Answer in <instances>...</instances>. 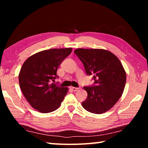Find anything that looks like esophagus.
Here are the masks:
<instances>
[{"label":"esophagus","instance_id":"esophagus-1","mask_svg":"<svg viewBox=\"0 0 148 148\" xmlns=\"http://www.w3.org/2000/svg\"><path fill=\"white\" fill-rule=\"evenodd\" d=\"M70 89H71L72 91H76L78 90V88H77V87H70Z\"/></svg>","mask_w":148,"mask_h":148}]
</instances>
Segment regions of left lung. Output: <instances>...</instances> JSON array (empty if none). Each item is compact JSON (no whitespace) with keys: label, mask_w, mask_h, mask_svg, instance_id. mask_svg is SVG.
<instances>
[{"label":"left lung","mask_w":148,"mask_h":148,"mask_svg":"<svg viewBox=\"0 0 148 148\" xmlns=\"http://www.w3.org/2000/svg\"><path fill=\"white\" fill-rule=\"evenodd\" d=\"M74 53L83 63L87 76L94 83L84 86L87 92L82 106L91 113L100 114L109 110L124 91L126 73L119 59L109 51L100 49H77Z\"/></svg>","instance_id":"left-lung-1"}]
</instances>
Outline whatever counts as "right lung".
I'll return each mask as SVG.
<instances>
[{"label": "right lung", "mask_w": 148, "mask_h": 148, "mask_svg": "<svg viewBox=\"0 0 148 148\" xmlns=\"http://www.w3.org/2000/svg\"><path fill=\"white\" fill-rule=\"evenodd\" d=\"M71 52L72 48L44 50L25 61L19 74V86L35 110L49 113L60 106L68 88L51 82L58 78L57 69Z\"/></svg>", "instance_id": "obj_1"}]
</instances>
